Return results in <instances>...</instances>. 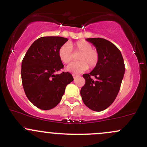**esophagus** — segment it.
I'll use <instances>...</instances> for the list:
<instances>
[{"label":"esophagus","instance_id":"obj_1","mask_svg":"<svg viewBox=\"0 0 147 147\" xmlns=\"http://www.w3.org/2000/svg\"><path fill=\"white\" fill-rule=\"evenodd\" d=\"M77 76H78V75H75V74H73V75H72V77H73V78H76Z\"/></svg>","mask_w":147,"mask_h":147}]
</instances>
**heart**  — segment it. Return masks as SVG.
<instances>
[{
    "label": "heart",
    "mask_w": 147,
    "mask_h": 147,
    "mask_svg": "<svg viewBox=\"0 0 147 147\" xmlns=\"http://www.w3.org/2000/svg\"><path fill=\"white\" fill-rule=\"evenodd\" d=\"M72 49L75 52H80L77 59L66 67V70L72 73H81L89 68H94L99 61V53L93 48V45L85 40H79L75 43H66L59 48L58 54L63 63H68L72 59Z\"/></svg>",
    "instance_id": "obj_1"
}]
</instances>
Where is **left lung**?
I'll list each match as a JSON object with an SVG mask.
<instances>
[{
	"mask_svg": "<svg viewBox=\"0 0 147 147\" xmlns=\"http://www.w3.org/2000/svg\"><path fill=\"white\" fill-rule=\"evenodd\" d=\"M99 53L98 65L84 74L85 84L80 93L84 103L91 110L100 112L109 107L117 98L125 73L120 50L111 42L100 38H87Z\"/></svg>",
	"mask_w": 147,
	"mask_h": 147,
	"instance_id": "left-lung-1",
	"label": "left lung"
}]
</instances>
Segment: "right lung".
I'll return each mask as SVG.
<instances>
[{
  "mask_svg": "<svg viewBox=\"0 0 147 147\" xmlns=\"http://www.w3.org/2000/svg\"><path fill=\"white\" fill-rule=\"evenodd\" d=\"M67 40L62 37H42L31 45L24 56L21 72L24 90L29 100L39 109L55 107L66 86L74 80L68 72L54 74L64 67L58 51Z\"/></svg>",
  "mask_w": 147,
  "mask_h": 147,
  "instance_id": "add662e5",
  "label": "right lung"
}]
</instances>
